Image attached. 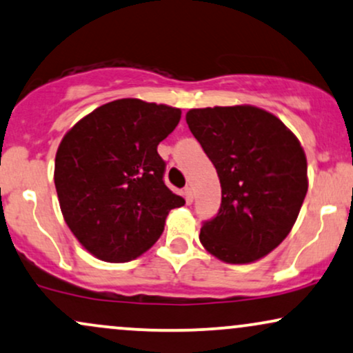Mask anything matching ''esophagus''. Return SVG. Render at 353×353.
<instances>
[{
  "instance_id": "obj_1",
  "label": "esophagus",
  "mask_w": 353,
  "mask_h": 353,
  "mask_svg": "<svg viewBox=\"0 0 353 353\" xmlns=\"http://www.w3.org/2000/svg\"><path fill=\"white\" fill-rule=\"evenodd\" d=\"M183 196H185L186 203H188V204L193 203V190H191L190 186H186V188H185V191H183Z\"/></svg>"
}]
</instances>
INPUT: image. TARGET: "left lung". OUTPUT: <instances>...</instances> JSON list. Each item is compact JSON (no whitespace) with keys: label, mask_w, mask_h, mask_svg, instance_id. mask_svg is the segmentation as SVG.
I'll list each match as a JSON object with an SVG mask.
<instances>
[{"label":"left lung","mask_w":353,"mask_h":353,"mask_svg":"<svg viewBox=\"0 0 353 353\" xmlns=\"http://www.w3.org/2000/svg\"><path fill=\"white\" fill-rule=\"evenodd\" d=\"M186 124L214 163L223 193L199 241L225 263L256 262L298 219L310 183L301 143L275 114L250 104L190 110Z\"/></svg>","instance_id":"obj_1"}]
</instances>
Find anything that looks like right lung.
<instances>
[{
  "label": "right lung",
  "instance_id": "obj_1",
  "mask_svg": "<svg viewBox=\"0 0 353 353\" xmlns=\"http://www.w3.org/2000/svg\"><path fill=\"white\" fill-rule=\"evenodd\" d=\"M181 110L123 98L67 130L55 155L60 211L77 241L99 260L137 259L162 236L185 199L163 183L157 145L180 123Z\"/></svg>",
  "mask_w": 353,
  "mask_h": 353
}]
</instances>
